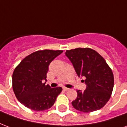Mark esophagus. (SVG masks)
Wrapping results in <instances>:
<instances>
[{
	"mask_svg": "<svg viewBox=\"0 0 127 127\" xmlns=\"http://www.w3.org/2000/svg\"><path fill=\"white\" fill-rule=\"evenodd\" d=\"M63 89L65 91H67V90H69V88H65V87H64L63 88Z\"/></svg>",
	"mask_w": 127,
	"mask_h": 127,
	"instance_id": "esophagus-1",
	"label": "esophagus"
}]
</instances>
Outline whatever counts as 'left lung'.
I'll return each instance as SVG.
<instances>
[{"instance_id":"1","label":"left lung","mask_w":127,"mask_h":127,"mask_svg":"<svg viewBox=\"0 0 127 127\" xmlns=\"http://www.w3.org/2000/svg\"><path fill=\"white\" fill-rule=\"evenodd\" d=\"M76 74L86 84L82 92L77 90L78 96L71 104L76 110L90 112L99 110L109 100L114 87L112 69L98 52L90 48H76L65 51Z\"/></svg>"}]
</instances>
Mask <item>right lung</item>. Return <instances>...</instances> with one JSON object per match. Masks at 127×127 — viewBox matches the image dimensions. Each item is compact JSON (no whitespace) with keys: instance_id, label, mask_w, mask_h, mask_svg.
Here are the masks:
<instances>
[{"instance_id":"1","label":"right lung","mask_w":127,"mask_h":127,"mask_svg":"<svg viewBox=\"0 0 127 127\" xmlns=\"http://www.w3.org/2000/svg\"><path fill=\"white\" fill-rule=\"evenodd\" d=\"M62 50L45 49L33 52L22 60L13 74L15 96L25 106L35 111L51 108L62 88L45 85L49 65Z\"/></svg>"}]
</instances>
